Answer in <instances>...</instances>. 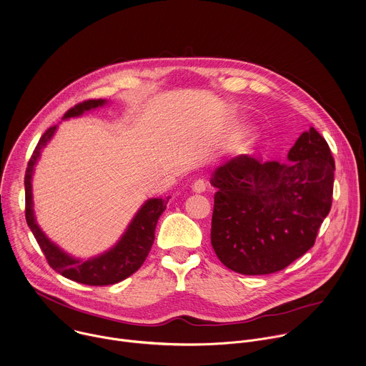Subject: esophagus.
<instances>
[{
	"label": "esophagus",
	"mask_w": 366,
	"mask_h": 366,
	"mask_svg": "<svg viewBox=\"0 0 366 366\" xmlns=\"http://www.w3.org/2000/svg\"><path fill=\"white\" fill-rule=\"evenodd\" d=\"M192 189L195 192H204L207 189V181L205 179H197L194 184H192Z\"/></svg>",
	"instance_id": "esophagus-1"
}]
</instances>
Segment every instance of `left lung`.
I'll use <instances>...</instances> for the list:
<instances>
[{"label": "left lung", "instance_id": "obj_1", "mask_svg": "<svg viewBox=\"0 0 366 366\" xmlns=\"http://www.w3.org/2000/svg\"><path fill=\"white\" fill-rule=\"evenodd\" d=\"M335 161L310 128L288 161L239 155L217 168L211 244L219 261L244 275L282 271L310 251L332 205Z\"/></svg>", "mask_w": 366, "mask_h": 366}]
</instances>
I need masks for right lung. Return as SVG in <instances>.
Returning <instances> with one entry per match:
<instances>
[{"label":"right lung","mask_w":366,"mask_h":366,"mask_svg":"<svg viewBox=\"0 0 366 366\" xmlns=\"http://www.w3.org/2000/svg\"><path fill=\"white\" fill-rule=\"evenodd\" d=\"M105 102L107 101L104 99H86L84 102L76 104L71 109H68L64 114V118L78 117L85 111L104 105ZM55 129H56V125L48 128L42 134L28 161V167L24 178L26 224L32 231L41 251L44 252L48 265L62 277L84 285H91V287H104V285H112V284L121 282L125 278L131 277L134 272H137L144 264V261L147 259L155 239L157 222L161 214L167 208L168 198L148 199L137 212L135 218L131 221L128 229L121 237L118 244L114 248H111L108 252L99 257L91 258L88 261H79L66 255L64 251H61L55 244H52L44 235V232L39 229V227L35 222L34 211H32L31 178H32L34 165L39 158L41 149L52 138Z\"/></svg>","instance_id":"right-lung-1"}]
</instances>
